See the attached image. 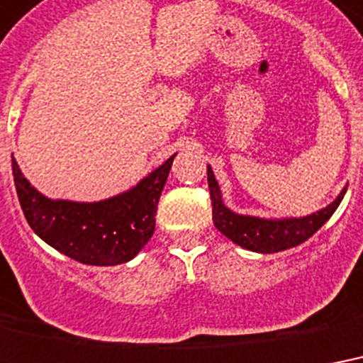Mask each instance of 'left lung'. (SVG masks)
Returning a JSON list of instances; mask_svg holds the SVG:
<instances>
[{
    "label": "left lung",
    "instance_id": "1",
    "mask_svg": "<svg viewBox=\"0 0 363 363\" xmlns=\"http://www.w3.org/2000/svg\"><path fill=\"white\" fill-rule=\"evenodd\" d=\"M208 187H210V199H212V220L216 229L223 233L227 238H231L238 246L257 252V254H274V252H282V250L294 248L305 242L330 220L347 193V187H345L331 204L305 218L267 220V218L242 216V213L229 210L223 204L220 185L216 182V176L210 167H208Z\"/></svg>",
    "mask_w": 363,
    "mask_h": 363
}]
</instances>
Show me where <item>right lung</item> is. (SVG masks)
<instances>
[{"instance_id": "obj_1", "label": "right lung", "mask_w": 363, "mask_h": 363, "mask_svg": "<svg viewBox=\"0 0 363 363\" xmlns=\"http://www.w3.org/2000/svg\"><path fill=\"white\" fill-rule=\"evenodd\" d=\"M172 155L132 189L98 202L52 201L33 187L13 159L24 218L41 240L85 265L109 267L136 257L155 231L157 204Z\"/></svg>"}]
</instances>
